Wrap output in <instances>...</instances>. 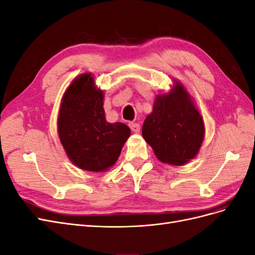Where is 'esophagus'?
Masks as SVG:
<instances>
[{"mask_svg":"<svg viewBox=\"0 0 255 255\" xmlns=\"http://www.w3.org/2000/svg\"><path fill=\"white\" fill-rule=\"evenodd\" d=\"M128 127H129L130 129H132V132H134V133H138V132H139V130H140L139 123L129 122V123H128Z\"/></svg>","mask_w":255,"mask_h":255,"instance_id":"esophagus-1","label":"esophagus"}]
</instances>
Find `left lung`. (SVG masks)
<instances>
[{
  "label": "left lung",
  "instance_id": "1",
  "mask_svg": "<svg viewBox=\"0 0 255 255\" xmlns=\"http://www.w3.org/2000/svg\"><path fill=\"white\" fill-rule=\"evenodd\" d=\"M204 132L201 115L179 83L171 92L156 98L142 126V137L156 157L174 166L186 164L197 155Z\"/></svg>",
  "mask_w": 255,
  "mask_h": 255
}]
</instances>
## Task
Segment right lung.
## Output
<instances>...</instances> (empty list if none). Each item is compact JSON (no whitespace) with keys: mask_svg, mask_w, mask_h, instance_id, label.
I'll return each mask as SVG.
<instances>
[{"mask_svg":"<svg viewBox=\"0 0 255 255\" xmlns=\"http://www.w3.org/2000/svg\"><path fill=\"white\" fill-rule=\"evenodd\" d=\"M94 83L85 73L69 86L60 104L58 135L74 165L100 172L117 161L130 129L125 123L106 121L103 92Z\"/></svg>","mask_w":255,"mask_h":255,"instance_id":"right-lung-1","label":"right lung"}]
</instances>
